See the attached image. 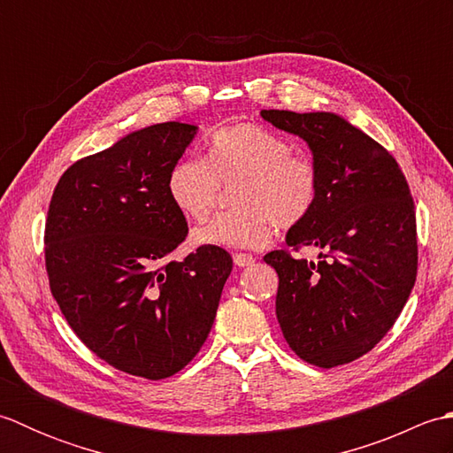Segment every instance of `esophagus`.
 Segmentation results:
<instances>
[{
  "label": "esophagus",
  "mask_w": 453,
  "mask_h": 453,
  "mask_svg": "<svg viewBox=\"0 0 453 453\" xmlns=\"http://www.w3.org/2000/svg\"><path fill=\"white\" fill-rule=\"evenodd\" d=\"M234 263L239 268H245V266H251L255 263V257L249 255V253H235L234 255Z\"/></svg>",
  "instance_id": "obj_1"
}]
</instances>
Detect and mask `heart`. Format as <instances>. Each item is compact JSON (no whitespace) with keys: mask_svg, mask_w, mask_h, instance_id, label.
Returning <instances> with one entry per match:
<instances>
[{"mask_svg":"<svg viewBox=\"0 0 453 453\" xmlns=\"http://www.w3.org/2000/svg\"><path fill=\"white\" fill-rule=\"evenodd\" d=\"M234 206L192 235L198 245L258 249L271 242L274 224L294 227L311 214L319 175L290 142L251 122L214 134L206 159H180L171 169L167 190L173 204L192 221L214 210L221 185H235Z\"/></svg>","mask_w":453,"mask_h":453,"instance_id":"b5f03b06","label":"heart"}]
</instances>
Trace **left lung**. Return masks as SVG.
Returning a JSON list of instances; mask_svg holds the SVG:
<instances>
[{
  "mask_svg": "<svg viewBox=\"0 0 453 453\" xmlns=\"http://www.w3.org/2000/svg\"><path fill=\"white\" fill-rule=\"evenodd\" d=\"M311 150L319 195L286 245L315 247V261L273 251L276 317L290 349L319 368L370 352L397 321L417 280V218L391 153L334 112L261 111Z\"/></svg>",
  "mask_w": 453,
  "mask_h": 453,
  "instance_id": "8db88e82",
  "label": "left lung"
}]
</instances>
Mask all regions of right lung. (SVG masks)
Segmentation results:
<instances>
[{
	"label": "right lung",
	"mask_w": 453,
	"mask_h": 453,
	"mask_svg": "<svg viewBox=\"0 0 453 453\" xmlns=\"http://www.w3.org/2000/svg\"><path fill=\"white\" fill-rule=\"evenodd\" d=\"M196 132L161 122L128 134L75 161L48 208L46 273L67 325L101 360L146 380L198 354L234 266L211 245L167 261L188 234L167 179Z\"/></svg>",
	"instance_id": "right-lung-1"
}]
</instances>
